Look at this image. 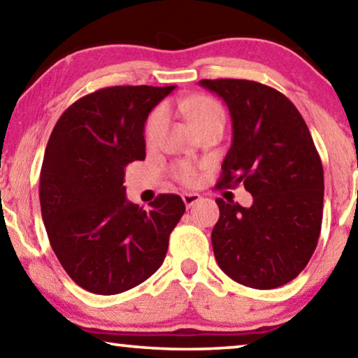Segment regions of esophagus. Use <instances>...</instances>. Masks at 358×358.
<instances>
[{"label":"esophagus","instance_id":"obj_1","mask_svg":"<svg viewBox=\"0 0 358 358\" xmlns=\"http://www.w3.org/2000/svg\"><path fill=\"white\" fill-rule=\"evenodd\" d=\"M181 199H183L186 207H192V206H194V203L199 202L202 197L197 194V192H185V194L181 196Z\"/></svg>","mask_w":358,"mask_h":358}]
</instances>
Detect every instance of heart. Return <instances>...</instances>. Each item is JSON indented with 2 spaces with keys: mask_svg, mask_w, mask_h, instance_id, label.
<instances>
[{
  "mask_svg": "<svg viewBox=\"0 0 358 358\" xmlns=\"http://www.w3.org/2000/svg\"><path fill=\"white\" fill-rule=\"evenodd\" d=\"M178 106L180 110L185 113L189 124L194 129L210 121H224L223 110H221L218 101L210 97H203V95L181 100ZM164 122H166V111H164V108H157V110L150 116L148 124H146L145 129V138L150 145L157 141L159 135L162 132ZM177 177L183 181V183L192 185L196 183L197 180V170L189 162H181L177 167Z\"/></svg>",
  "mask_w": 358,
  "mask_h": 358,
  "instance_id": "1",
  "label": "heart"
}]
</instances>
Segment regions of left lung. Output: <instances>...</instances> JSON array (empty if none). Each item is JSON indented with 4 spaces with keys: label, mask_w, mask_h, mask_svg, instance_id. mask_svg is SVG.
Returning a JSON list of instances; mask_svg holds the SVG:
<instances>
[{
    "label": "left lung",
    "mask_w": 358,
    "mask_h": 358,
    "mask_svg": "<svg viewBox=\"0 0 358 358\" xmlns=\"http://www.w3.org/2000/svg\"><path fill=\"white\" fill-rule=\"evenodd\" d=\"M229 108L232 143L218 186L243 183L250 207L217 199L212 231L217 263L245 287L269 290L293 280L314 253L323 210V167L290 100L247 79H202Z\"/></svg>",
    "instance_id": "8db88e82"
}]
</instances>
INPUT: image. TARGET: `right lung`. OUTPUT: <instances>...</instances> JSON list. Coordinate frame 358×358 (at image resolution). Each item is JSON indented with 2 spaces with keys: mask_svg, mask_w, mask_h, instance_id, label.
<instances>
[{
  "mask_svg": "<svg viewBox=\"0 0 358 358\" xmlns=\"http://www.w3.org/2000/svg\"><path fill=\"white\" fill-rule=\"evenodd\" d=\"M173 89H100L68 106L50 134L39 177L43 221L66 274L90 293H122L155 274L185 213L177 194H159L145 210L124 186L127 164L146 156V117Z\"/></svg>",
  "mask_w": 358,
  "mask_h": 358,
  "instance_id": "right-lung-1",
  "label": "right lung"
}]
</instances>
